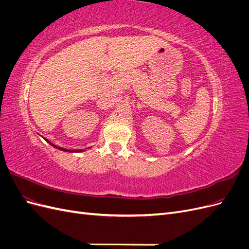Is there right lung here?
<instances>
[{"label":"right lung","mask_w":249,"mask_h":249,"mask_svg":"<svg viewBox=\"0 0 249 249\" xmlns=\"http://www.w3.org/2000/svg\"><path fill=\"white\" fill-rule=\"evenodd\" d=\"M44 140H46L48 143H50V144H51L53 147H55V148H57V149H59V150H62V152H66V153H82V152H85L86 149L91 148V146H90V147H86V148H84V149H67V148H64V147H60V146H58V145H55L54 143H52L51 141H49V140L46 139V138H44Z\"/></svg>","instance_id":"obj_1"}]
</instances>
